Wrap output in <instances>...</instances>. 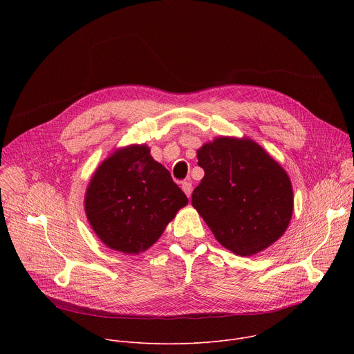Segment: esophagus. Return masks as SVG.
I'll use <instances>...</instances> for the list:
<instances>
[{
  "instance_id": "esophagus-1",
  "label": "esophagus",
  "mask_w": 354,
  "mask_h": 354,
  "mask_svg": "<svg viewBox=\"0 0 354 354\" xmlns=\"http://www.w3.org/2000/svg\"><path fill=\"white\" fill-rule=\"evenodd\" d=\"M182 189H183L185 194H186L187 197H190V194H192V183H190L189 180L182 182Z\"/></svg>"
}]
</instances>
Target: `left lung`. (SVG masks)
Wrapping results in <instances>:
<instances>
[{"instance_id": "1", "label": "left lung", "mask_w": 354, "mask_h": 354, "mask_svg": "<svg viewBox=\"0 0 354 354\" xmlns=\"http://www.w3.org/2000/svg\"><path fill=\"white\" fill-rule=\"evenodd\" d=\"M205 176L192 205L216 239L239 257L276 242L292 214V187L286 171L252 140L221 137L197 149Z\"/></svg>"}]
</instances>
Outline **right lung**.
Wrapping results in <instances>:
<instances>
[{
	"instance_id": "1",
	"label": "right lung",
	"mask_w": 354,
	"mask_h": 354,
	"mask_svg": "<svg viewBox=\"0 0 354 354\" xmlns=\"http://www.w3.org/2000/svg\"><path fill=\"white\" fill-rule=\"evenodd\" d=\"M187 197L147 145L118 149L99 165L85 194L88 221L106 246L136 255L164 232Z\"/></svg>"
}]
</instances>
